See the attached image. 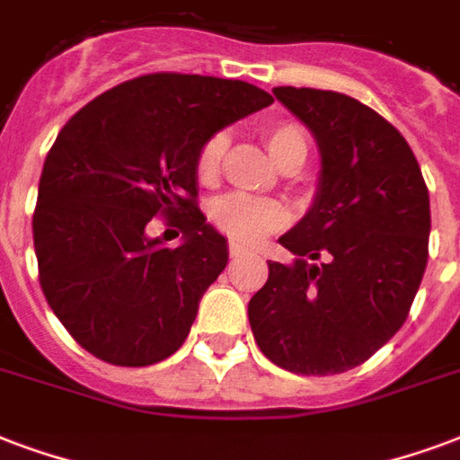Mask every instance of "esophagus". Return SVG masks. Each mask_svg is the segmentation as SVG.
Segmentation results:
<instances>
[{"instance_id": "obj_1", "label": "esophagus", "mask_w": 460, "mask_h": 460, "mask_svg": "<svg viewBox=\"0 0 460 460\" xmlns=\"http://www.w3.org/2000/svg\"><path fill=\"white\" fill-rule=\"evenodd\" d=\"M227 252H230V257L237 259V257H243V254H247V250L244 247H240V244H234L230 243V247H227Z\"/></svg>"}]
</instances>
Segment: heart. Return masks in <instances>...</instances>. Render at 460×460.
Segmentation results:
<instances>
[{"label": "heart", "instance_id": "obj_1", "mask_svg": "<svg viewBox=\"0 0 460 460\" xmlns=\"http://www.w3.org/2000/svg\"><path fill=\"white\" fill-rule=\"evenodd\" d=\"M261 140L281 172H298L308 160V136L296 120H271L261 128ZM226 150V133H213L203 140L193 160V174L199 184L213 186L220 179ZM208 216L216 230L240 244H259L264 237L279 233L286 226V213L279 203L269 199H250L240 193H227L216 199L210 203Z\"/></svg>", "mask_w": 460, "mask_h": 460}]
</instances>
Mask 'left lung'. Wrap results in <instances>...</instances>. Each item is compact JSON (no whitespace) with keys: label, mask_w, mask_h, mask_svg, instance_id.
Listing matches in <instances>:
<instances>
[{"label":"left lung","mask_w":460,"mask_h":460,"mask_svg":"<svg viewBox=\"0 0 460 460\" xmlns=\"http://www.w3.org/2000/svg\"><path fill=\"white\" fill-rule=\"evenodd\" d=\"M274 96L315 133L323 172L308 216L279 240L296 261H269L252 296V332L291 374H344L410 315L429 257V191L405 137L374 109L308 86Z\"/></svg>","instance_id":"8db88e82"}]
</instances>
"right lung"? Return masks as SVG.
<instances>
[{"label": "right lung", "instance_id": "obj_1", "mask_svg": "<svg viewBox=\"0 0 460 460\" xmlns=\"http://www.w3.org/2000/svg\"><path fill=\"white\" fill-rule=\"evenodd\" d=\"M274 96L240 79L155 72L79 109L48 152L33 210L38 281L79 347L113 366H150L189 337L227 244L196 203L206 137ZM167 217L187 240L144 227Z\"/></svg>", "mask_w": 460, "mask_h": 460}]
</instances>
